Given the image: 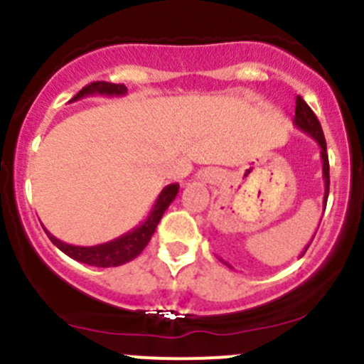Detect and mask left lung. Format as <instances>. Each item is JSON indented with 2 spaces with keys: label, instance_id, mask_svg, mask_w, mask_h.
Instances as JSON below:
<instances>
[{
  "label": "left lung",
  "instance_id": "left-lung-1",
  "mask_svg": "<svg viewBox=\"0 0 364 364\" xmlns=\"http://www.w3.org/2000/svg\"><path fill=\"white\" fill-rule=\"evenodd\" d=\"M294 127L297 130H301L303 134L310 135L315 142L321 148V160H322V178H324V209H326V203H328V196H329V160H328V151H326V139H324V132H322L321 123H318L317 116H315L314 111L308 107L306 102L303 100L301 97L296 98V116H294ZM317 232V230H315ZM315 237V234L311 236V240ZM310 247V243L306 245V248ZM304 248V252H306ZM303 252V253H304ZM301 253V255H303Z\"/></svg>",
  "mask_w": 364,
  "mask_h": 364
}]
</instances>
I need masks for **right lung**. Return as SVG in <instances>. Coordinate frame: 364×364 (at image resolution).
I'll list each match as a JSON object with an SVG mask.
<instances>
[{
    "label": "right lung",
    "instance_id": "obj_1",
    "mask_svg": "<svg viewBox=\"0 0 364 364\" xmlns=\"http://www.w3.org/2000/svg\"><path fill=\"white\" fill-rule=\"evenodd\" d=\"M127 91L128 90L124 84H112L105 82V80H97V82H91L87 84L86 87H82V90H80L70 102H77L80 100V98L86 97H97V95H102V97H124ZM178 192V183H171V185L165 186L160 192L155 205L151 208V211H149L148 218H146L141 225L128 230L127 234L116 237V240L107 241V243L95 245V247H75V245L63 243V241H60L58 237H54L46 227H43V230H46V234L49 236V240L53 241L65 255H68L70 259L95 267H116L121 266V264H127L130 262V260H134L135 257L141 255V252L148 247L149 240H151L160 218L164 216L165 209H167L172 200L176 199Z\"/></svg>",
    "mask_w": 364,
    "mask_h": 364
}]
</instances>
